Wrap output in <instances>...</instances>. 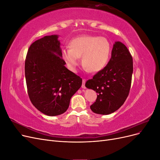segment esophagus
I'll use <instances>...</instances> for the list:
<instances>
[{"label": "esophagus", "mask_w": 160, "mask_h": 160, "mask_svg": "<svg viewBox=\"0 0 160 160\" xmlns=\"http://www.w3.org/2000/svg\"><path fill=\"white\" fill-rule=\"evenodd\" d=\"M85 82H86V80L84 79H83V82H82V86L81 88L83 89H86V87H85Z\"/></svg>", "instance_id": "esophagus-1"}]
</instances>
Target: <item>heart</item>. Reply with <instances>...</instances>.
Returning a JSON list of instances; mask_svg holds the SVG:
<instances>
[{"mask_svg": "<svg viewBox=\"0 0 160 160\" xmlns=\"http://www.w3.org/2000/svg\"><path fill=\"white\" fill-rule=\"evenodd\" d=\"M108 38L93 35H82L72 39L69 49H62L61 57L69 69L75 71L81 57L83 65L91 72H98L107 65L111 55Z\"/></svg>", "mask_w": 160, "mask_h": 160, "instance_id": "heart-1", "label": "heart"}]
</instances>
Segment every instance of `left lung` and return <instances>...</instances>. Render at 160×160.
Segmentation results:
<instances>
[{"label": "left lung", "mask_w": 160, "mask_h": 160, "mask_svg": "<svg viewBox=\"0 0 160 160\" xmlns=\"http://www.w3.org/2000/svg\"><path fill=\"white\" fill-rule=\"evenodd\" d=\"M132 73V55L122 42H115L108 65L85 83L87 88L98 93L95 102L90 106L92 111L109 115L117 111L129 95Z\"/></svg>", "instance_id": "obj_1"}]
</instances>
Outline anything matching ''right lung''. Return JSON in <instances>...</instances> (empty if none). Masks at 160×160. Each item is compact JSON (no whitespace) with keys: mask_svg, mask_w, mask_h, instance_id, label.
Listing matches in <instances>:
<instances>
[{"mask_svg":"<svg viewBox=\"0 0 160 160\" xmlns=\"http://www.w3.org/2000/svg\"><path fill=\"white\" fill-rule=\"evenodd\" d=\"M58 37L57 35L45 36L32 42L25 64L31 103L49 116L65 113L71 97L82 85L81 77L65 67Z\"/></svg>","mask_w":160,"mask_h":160,"instance_id":"right-lung-1","label":"right lung"}]
</instances>
